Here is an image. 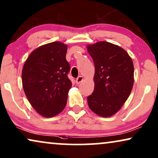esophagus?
<instances>
[{
	"label": "esophagus",
	"mask_w": 158,
	"mask_h": 158,
	"mask_svg": "<svg viewBox=\"0 0 158 158\" xmlns=\"http://www.w3.org/2000/svg\"><path fill=\"white\" fill-rule=\"evenodd\" d=\"M82 81H83V77H81V76H79V77L76 79V84H77V85H79V84L81 83Z\"/></svg>",
	"instance_id": "obj_1"
}]
</instances>
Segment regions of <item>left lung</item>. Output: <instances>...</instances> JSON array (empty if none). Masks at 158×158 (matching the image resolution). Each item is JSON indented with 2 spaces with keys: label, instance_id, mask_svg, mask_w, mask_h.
Listing matches in <instances>:
<instances>
[{
  "label": "left lung",
  "instance_id": "left-lung-1",
  "mask_svg": "<svg viewBox=\"0 0 158 158\" xmlns=\"http://www.w3.org/2000/svg\"><path fill=\"white\" fill-rule=\"evenodd\" d=\"M94 61V89L87 97L89 108L102 117L118 111L131 93L134 85V64L127 51L108 42L87 46Z\"/></svg>",
  "mask_w": 158,
  "mask_h": 158
}]
</instances>
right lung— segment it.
I'll list each match as a JSON object with an SVG mask.
<instances>
[{"label":"right lung","instance_id":"1","mask_svg":"<svg viewBox=\"0 0 158 158\" xmlns=\"http://www.w3.org/2000/svg\"><path fill=\"white\" fill-rule=\"evenodd\" d=\"M67 45L53 42L33 50L23 66L22 79L24 93L39 114L53 117L66 107L70 65L66 59Z\"/></svg>","mask_w":158,"mask_h":158}]
</instances>
